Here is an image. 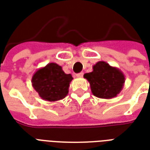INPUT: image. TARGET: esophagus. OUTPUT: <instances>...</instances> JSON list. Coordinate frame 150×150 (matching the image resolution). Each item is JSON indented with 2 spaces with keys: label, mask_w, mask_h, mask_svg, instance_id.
<instances>
[{
  "label": "esophagus",
  "mask_w": 150,
  "mask_h": 150,
  "mask_svg": "<svg viewBox=\"0 0 150 150\" xmlns=\"http://www.w3.org/2000/svg\"><path fill=\"white\" fill-rule=\"evenodd\" d=\"M83 75H84V74H83V73H80V74H76V77H82V76H83Z\"/></svg>",
  "instance_id": "1"
}]
</instances>
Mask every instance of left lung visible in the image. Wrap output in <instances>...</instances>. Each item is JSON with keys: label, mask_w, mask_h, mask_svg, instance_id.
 <instances>
[{"label": "left lung", "mask_w": 150, "mask_h": 150, "mask_svg": "<svg viewBox=\"0 0 150 150\" xmlns=\"http://www.w3.org/2000/svg\"><path fill=\"white\" fill-rule=\"evenodd\" d=\"M92 69V72L84 75L89 82L92 94L101 99L116 97L125 83V76L122 71L103 61L98 62Z\"/></svg>", "instance_id": "8db88e82"}]
</instances>
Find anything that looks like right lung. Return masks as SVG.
<instances>
[{"label": "right lung", "mask_w": 150, "mask_h": 150, "mask_svg": "<svg viewBox=\"0 0 150 150\" xmlns=\"http://www.w3.org/2000/svg\"><path fill=\"white\" fill-rule=\"evenodd\" d=\"M73 79L71 74H65L62 66L51 62L34 74L31 84L42 100L54 102L67 96Z\"/></svg>", "instance_id": "obj_1"}]
</instances>
